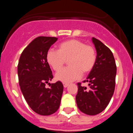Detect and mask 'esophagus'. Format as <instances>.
I'll use <instances>...</instances> for the list:
<instances>
[{
	"label": "esophagus",
	"mask_w": 133,
	"mask_h": 133,
	"mask_svg": "<svg viewBox=\"0 0 133 133\" xmlns=\"http://www.w3.org/2000/svg\"><path fill=\"white\" fill-rule=\"evenodd\" d=\"M63 86H64V88H66L69 86V84L68 83H63Z\"/></svg>",
	"instance_id": "obj_1"
}]
</instances>
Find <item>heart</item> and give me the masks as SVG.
I'll return each mask as SVG.
<instances>
[{
    "instance_id": "1",
    "label": "heart",
    "mask_w": 133,
    "mask_h": 133,
    "mask_svg": "<svg viewBox=\"0 0 133 133\" xmlns=\"http://www.w3.org/2000/svg\"><path fill=\"white\" fill-rule=\"evenodd\" d=\"M68 61L69 67L56 74L57 81L69 83L79 79L82 75L89 74L97 62V52L92 45L86 44L78 39H70L60 43L57 51L49 50L46 53V61L55 71L63 68Z\"/></svg>"
}]
</instances>
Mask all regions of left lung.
<instances>
[{
	"mask_svg": "<svg viewBox=\"0 0 133 133\" xmlns=\"http://www.w3.org/2000/svg\"><path fill=\"white\" fill-rule=\"evenodd\" d=\"M92 41L97 50V62L83 81L89 83V88L77 83L76 102L81 112L96 115L105 109L113 95L117 66L111 50L96 38L92 37Z\"/></svg>",
	"mask_w": 133,
	"mask_h": 133,
	"instance_id": "1",
	"label": "left lung"
}]
</instances>
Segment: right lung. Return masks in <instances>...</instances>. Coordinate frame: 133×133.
Segmentation results:
<instances>
[{"label": "right lung", "mask_w": 133, "mask_h": 133, "mask_svg": "<svg viewBox=\"0 0 133 133\" xmlns=\"http://www.w3.org/2000/svg\"><path fill=\"white\" fill-rule=\"evenodd\" d=\"M57 39L43 36L35 38L21 53L18 64L19 85L26 101L33 111L44 116L58 110L63 92L61 81L45 87L53 78L46 53Z\"/></svg>", "instance_id": "add662e5"}]
</instances>
